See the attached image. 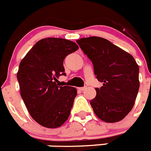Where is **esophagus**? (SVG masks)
I'll use <instances>...</instances> for the list:
<instances>
[{"mask_svg":"<svg viewBox=\"0 0 151 151\" xmlns=\"http://www.w3.org/2000/svg\"><path fill=\"white\" fill-rule=\"evenodd\" d=\"M85 89H86V87H81V88H78V90H79V91H84L85 90Z\"/></svg>","mask_w":151,"mask_h":151,"instance_id":"1","label":"esophagus"}]
</instances>
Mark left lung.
Returning a JSON list of instances; mask_svg holds the SVG:
<instances>
[{"mask_svg": "<svg viewBox=\"0 0 151 151\" xmlns=\"http://www.w3.org/2000/svg\"><path fill=\"white\" fill-rule=\"evenodd\" d=\"M76 42L93 63L97 79L103 82L90 101L94 113L106 122L122 120L132 109L139 89V67L135 60L101 37L83 38Z\"/></svg>", "mask_w": 151, "mask_h": 151, "instance_id": "left-lung-1", "label": "left lung"}]
</instances>
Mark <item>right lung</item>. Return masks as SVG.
Returning <instances> with one entry per match:
<instances>
[{
  "label": "right lung",
  "instance_id": "obj_1",
  "mask_svg": "<svg viewBox=\"0 0 151 151\" xmlns=\"http://www.w3.org/2000/svg\"><path fill=\"white\" fill-rule=\"evenodd\" d=\"M78 49V45L69 40L44 38L19 64L17 80L21 97L31 116L44 127H60L70 114L77 91L59 85L57 78L66 76L64 59Z\"/></svg>",
  "mask_w": 151,
  "mask_h": 151
}]
</instances>
